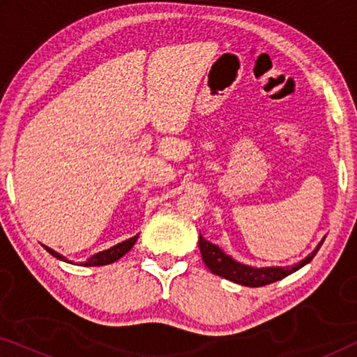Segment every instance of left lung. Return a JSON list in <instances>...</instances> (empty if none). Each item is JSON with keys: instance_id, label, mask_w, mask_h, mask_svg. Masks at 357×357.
Instances as JSON below:
<instances>
[{"instance_id": "left-lung-1", "label": "left lung", "mask_w": 357, "mask_h": 357, "mask_svg": "<svg viewBox=\"0 0 357 357\" xmlns=\"http://www.w3.org/2000/svg\"><path fill=\"white\" fill-rule=\"evenodd\" d=\"M325 238H321V242L317 245V248L310 255H307L304 260L292 266H265V268H253L248 265H243V263H238L234 260L232 257H229L224 253L221 248L214 243L208 242L206 238L202 237L199 234L198 243H199V252H202L204 265L209 268V271L214 273V275L226 278V280L237 282V284L248 286V287H260L271 284V282L280 281L282 278L289 276L291 273L301 270L302 266H305L312 258L315 257V253L319 252Z\"/></svg>"}]
</instances>
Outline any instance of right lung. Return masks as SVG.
Returning a JSON list of instances; mask_svg holds the SVG:
<instances>
[{
	"label": "right lung",
	"instance_id": "1",
	"mask_svg": "<svg viewBox=\"0 0 357 357\" xmlns=\"http://www.w3.org/2000/svg\"><path fill=\"white\" fill-rule=\"evenodd\" d=\"M138 236H139V234H138ZM138 236L131 237V238H128V241H125V242L116 243V245L110 247V248H107V250H104V252L96 253V255H92V257L89 258V260L82 263V266H104V265H110V263L116 261V260H119V258L123 257L126 252L131 250V247L135 245V242H136V241H138ZM43 248H45V250H47L48 253H50L52 257L58 258V260L71 263L70 260H68V258H65L63 255H60V253L55 252V250H52L50 247L43 245Z\"/></svg>",
	"mask_w": 357,
	"mask_h": 357
}]
</instances>
